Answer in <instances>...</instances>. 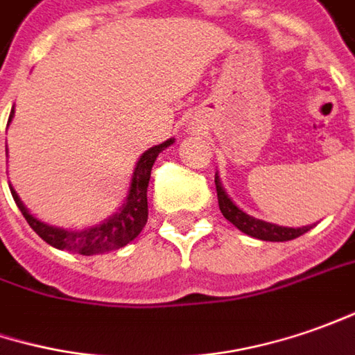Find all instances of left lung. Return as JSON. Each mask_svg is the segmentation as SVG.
Returning a JSON list of instances; mask_svg holds the SVG:
<instances>
[{"instance_id": "1", "label": "left lung", "mask_w": 355, "mask_h": 355, "mask_svg": "<svg viewBox=\"0 0 355 355\" xmlns=\"http://www.w3.org/2000/svg\"><path fill=\"white\" fill-rule=\"evenodd\" d=\"M216 190H218V204H220V212L224 214L227 222H232L234 226L241 230L243 234H248L251 238L263 239V241H288V239H295L306 234L311 227L302 226V227H283L275 226V224H269V222H263V220H257L253 216H248L243 210H239L238 206L234 202L227 198V194L222 189L218 177L214 178Z\"/></svg>"}]
</instances>
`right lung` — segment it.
Returning <instances> with one entry per match:
<instances>
[{"mask_svg": "<svg viewBox=\"0 0 355 355\" xmlns=\"http://www.w3.org/2000/svg\"><path fill=\"white\" fill-rule=\"evenodd\" d=\"M13 117V110L9 114V121ZM173 139L165 141L161 145H155L149 151L141 155L137 161V166L133 171V178H131V189L123 206L119 208L116 216H112L110 220H105L100 226H92L82 232H70V230H60V227L46 226L43 222H39L35 216L29 214V210L23 206V202L19 200L17 192L11 189L13 200L19 206L21 214L25 216L27 224L37 232L39 238H43L49 245H53L56 250L76 251L80 255H100V253H107V251L119 250L123 245H128L129 241L137 238L141 230L147 224V187H149V178H151V168H153L155 159L159 153L168 147Z\"/></svg>", "mask_w": 355, "mask_h": 355, "instance_id": "obj_1", "label": "right lung"}]
</instances>
